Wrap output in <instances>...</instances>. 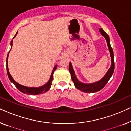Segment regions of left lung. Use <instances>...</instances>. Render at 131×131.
Segmentation results:
<instances>
[{
	"mask_svg": "<svg viewBox=\"0 0 131 131\" xmlns=\"http://www.w3.org/2000/svg\"><path fill=\"white\" fill-rule=\"evenodd\" d=\"M100 32L101 33L102 35L105 38L106 40L107 43L108 48H109L110 55H111V66L110 67L109 69L108 70L105 76L99 81H97V82L93 83H90V84H85V83H81L80 81H79V80L77 79L76 76H75L74 71L73 69V67L71 66V63L70 62L69 63V71L70 74H71V77L72 80H73L75 88L79 90L82 91L83 92L86 93H94L96 92L101 90L103 89L105 85L107 84L108 81L109 80L110 78H111L112 75L113 71H114L115 69V63H114V59H113V50L110 44V39L109 37L107 34L103 31L102 28H100L99 29Z\"/></svg>",
	"mask_w": 131,
	"mask_h": 131,
	"instance_id": "1",
	"label": "left lung"
}]
</instances>
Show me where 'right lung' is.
<instances>
[{"instance_id": "obj_1", "label": "right lung", "mask_w": 131, "mask_h": 131, "mask_svg": "<svg viewBox=\"0 0 131 131\" xmlns=\"http://www.w3.org/2000/svg\"><path fill=\"white\" fill-rule=\"evenodd\" d=\"M17 34H18V32H17L16 34H15L14 38L15 37V36ZM12 43H13V41H11V43H10L11 46H12ZM9 53H8V54H7V59H6L7 73V75H8L9 79H10L11 82H12L13 84H14L15 86H16V88H17V89H18L19 90L23 93L26 94H30V95H37V94H39L41 93H45L50 89L51 86L52 81V79H53V74H54V72L55 70H56L57 65L55 66L54 69H53V70H52L50 80H49L48 82H47L45 85H43V86L39 87V88H28V87L22 86V85H20L19 84V83H17L16 81H15L14 80V79L12 78V77L11 76V75L10 74V73H9V71L8 65H7V58H8Z\"/></svg>"}]
</instances>
